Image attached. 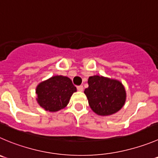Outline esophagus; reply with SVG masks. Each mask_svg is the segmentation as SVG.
<instances>
[{
	"mask_svg": "<svg viewBox=\"0 0 158 158\" xmlns=\"http://www.w3.org/2000/svg\"><path fill=\"white\" fill-rule=\"evenodd\" d=\"M77 89L79 91H83V86H82V85H79V86H77Z\"/></svg>",
	"mask_w": 158,
	"mask_h": 158,
	"instance_id": "34e87169",
	"label": "esophagus"
}]
</instances>
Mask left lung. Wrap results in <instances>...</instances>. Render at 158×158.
I'll list each match as a JSON object with an SVG mask.
<instances>
[{"instance_id": "8db88e82", "label": "left lung", "mask_w": 158, "mask_h": 158, "mask_svg": "<svg viewBox=\"0 0 158 158\" xmlns=\"http://www.w3.org/2000/svg\"><path fill=\"white\" fill-rule=\"evenodd\" d=\"M88 88L85 94L88 99L90 107L96 114L109 115L115 113L126 102V91L118 81L102 76L88 78Z\"/></svg>"}]
</instances>
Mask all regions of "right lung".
<instances>
[{
    "instance_id": "add662e5",
    "label": "right lung",
    "mask_w": 158,
    "mask_h": 158,
    "mask_svg": "<svg viewBox=\"0 0 158 158\" xmlns=\"http://www.w3.org/2000/svg\"><path fill=\"white\" fill-rule=\"evenodd\" d=\"M77 88L67 77L54 76L38 85L36 94L38 103L49 112H56L68 104Z\"/></svg>"
}]
</instances>
